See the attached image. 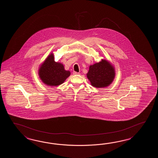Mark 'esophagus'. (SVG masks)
Returning a JSON list of instances; mask_svg holds the SVG:
<instances>
[{
	"instance_id": "obj_1",
	"label": "esophagus",
	"mask_w": 158,
	"mask_h": 158,
	"mask_svg": "<svg viewBox=\"0 0 158 158\" xmlns=\"http://www.w3.org/2000/svg\"><path fill=\"white\" fill-rule=\"evenodd\" d=\"M73 74H80L78 72H75V71H74L73 72Z\"/></svg>"
}]
</instances>
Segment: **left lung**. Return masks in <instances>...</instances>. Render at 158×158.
<instances>
[{
	"mask_svg": "<svg viewBox=\"0 0 158 158\" xmlns=\"http://www.w3.org/2000/svg\"><path fill=\"white\" fill-rule=\"evenodd\" d=\"M86 75L93 86L97 88L107 87L114 80V67L107 60L102 59L100 62L89 67Z\"/></svg>",
	"mask_w": 158,
	"mask_h": 158,
	"instance_id": "8db88e82",
	"label": "left lung"
}]
</instances>
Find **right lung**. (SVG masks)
<instances>
[{"mask_svg":"<svg viewBox=\"0 0 158 158\" xmlns=\"http://www.w3.org/2000/svg\"><path fill=\"white\" fill-rule=\"evenodd\" d=\"M38 74L44 84L56 86L63 84L70 76L71 72L65 70L63 64L55 61L54 54H51L40 65Z\"/></svg>","mask_w":158,"mask_h":158,"instance_id":"obj_1","label":"right lung"}]
</instances>
